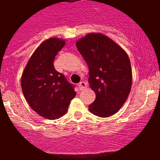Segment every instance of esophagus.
Wrapping results in <instances>:
<instances>
[{"instance_id": "esophagus-1", "label": "esophagus", "mask_w": 160, "mask_h": 160, "mask_svg": "<svg viewBox=\"0 0 160 160\" xmlns=\"http://www.w3.org/2000/svg\"><path fill=\"white\" fill-rule=\"evenodd\" d=\"M78 87H79V89H80V90H82L87 87V84H86L85 81H80V82L78 84Z\"/></svg>"}]
</instances>
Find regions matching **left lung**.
I'll return each instance as SVG.
<instances>
[{"instance_id": "obj_1", "label": "left lung", "mask_w": 160, "mask_h": 160, "mask_svg": "<svg viewBox=\"0 0 160 160\" xmlns=\"http://www.w3.org/2000/svg\"><path fill=\"white\" fill-rule=\"evenodd\" d=\"M76 47L89 66V83L96 95L89 110L99 117L111 116L123 106L131 90L129 56L100 33L88 34L76 42Z\"/></svg>"}]
</instances>
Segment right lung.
Returning <instances> with one entry per match:
<instances>
[{
  "label": "right lung",
  "mask_w": 160,
  "mask_h": 160,
  "mask_svg": "<svg viewBox=\"0 0 160 160\" xmlns=\"http://www.w3.org/2000/svg\"><path fill=\"white\" fill-rule=\"evenodd\" d=\"M65 44V41L54 37L42 42L30 58L21 76L22 92L29 105L48 119L64 115L76 95L75 85L54 67L55 55Z\"/></svg>",
  "instance_id": "1"
}]
</instances>
